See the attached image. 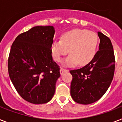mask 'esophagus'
<instances>
[{
    "mask_svg": "<svg viewBox=\"0 0 122 122\" xmlns=\"http://www.w3.org/2000/svg\"><path fill=\"white\" fill-rule=\"evenodd\" d=\"M68 70H66V69L65 68H61V70H60V73H61V75H63L64 73L66 72V71H68Z\"/></svg>",
    "mask_w": 122,
    "mask_h": 122,
    "instance_id": "34e87169",
    "label": "esophagus"
}]
</instances>
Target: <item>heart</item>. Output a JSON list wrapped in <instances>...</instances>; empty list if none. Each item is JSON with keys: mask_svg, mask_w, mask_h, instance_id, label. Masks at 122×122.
Returning <instances> with one entry per match:
<instances>
[{"mask_svg": "<svg viewBox=\"0 0 122 122\" xmlns=\"http://www.w3.org/2000/svg\"><path fill=\"white\" fill-rule=\"evenodd\" d=\"M98 41L97 35L93 31L87 30H73L63 34L61 41L52 42V54L55 61L61 62L70 49V54L65 60V65L73 66L78 63L85 65L94 57Z\"/></svg>", "mask_w": 122, "mask_h": 122, "instance_id": "b5f03b06", "label": "heart"}]
</instances>
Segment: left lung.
Segmentation results:
<instances>
[{
    "label": "left lung",
    "mask_w": 122,
    "mask_h": 122,
    "mask_svg": "<svg viewBox=\"0 0 122 122\" xmlns=\"http://www.w3.org/2000/svg\"><path fill=\"white\" fill-rule=\"evenodd\" d=\"M99 51L93 59L81 68L70 70L73 76L70 94L77 103L89 104L98 101L112 83L115 72V55L110 39L97 32Z\"/></svg>",
    "instance_id": "left-lung-1"
}]
</instances>
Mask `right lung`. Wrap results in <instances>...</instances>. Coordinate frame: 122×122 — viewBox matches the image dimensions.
<instances>
[{"instance_id":"right-lung-1","label":"right lung","mask_w":122,"mask_h":122,"mask_svg":"<svg viewBox=\"0 0 122 122\" xmlns=\"http://www.w3.org/2000/svg\"><path fill=\"white\" fill-rule=\"evenodd\" d=\"M54 33L52 26H34L18 35L10 48V79L22 98L33 104L51 100L60 76L51 49Z\"/></svg>"}]
</instances>
